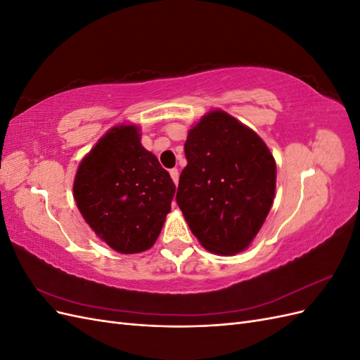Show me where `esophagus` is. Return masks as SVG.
I'll return each mask as SVG.
<instances>
[{"label": "esophagus", "mask_w": 360, "mask_h": 360, "mask_svg": "<svg viewBox=\"0 0 360 360\" xmlns=\"http://www.w3.org/2000/svg\"><path fill=\"white\" fill-rule=\"evenodd\" d=\"M169 174H171V179L174 180V183H179V169L177 168H172V169H169Z\"/></svg>", "instance_id": "34e87169"}]
</instances>
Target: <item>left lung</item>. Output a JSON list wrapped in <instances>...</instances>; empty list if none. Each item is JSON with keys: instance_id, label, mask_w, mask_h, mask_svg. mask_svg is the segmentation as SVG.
<instances>
[{"instance_id": "8db88e82", "label": "left lung", "mask_w": 360, "mask_h": 360, "mask_svg": "<svg viewBox=\"0 0 360 360\" xmlns=\"http://www.w3.org/2000/svg\"><path fill=\"white\" fill-rule=\"evenodd\" d=\"M176 200L191 231L214 254L246 249L275 197L276 163L254 130L224 111L204 115L184 144Z\"/></svg>"}]
</instances>
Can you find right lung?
<instances>
[{
  "label": "right lung",
  "mask_w": 360,
  "mask_h": 360,
  "mask_svg": "<svg viewBox=\"0 0 360 360\" xmlns=\"http://www.w3.org/2000/svg\"><path fill=\"white\" fill-rule=\"evenodd\" d=\"M174 193L176 184L141 146L136 126L112 127L82 159L73 183L86 224L122 254L153 246Z\"/></svg>",
  "instance_id": "right-lung-1"
}]
</instances>
